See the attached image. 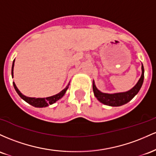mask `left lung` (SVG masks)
<instances>
[{
	"label": "left lung",
	"mask_w": 156,
	"mask_h": 156,
	"mask_svg": "<svg viewBox=\"0 0 156 156\" xmlns=\"http://www.w3.org/2000/svg\"><path fill=\"white\" fill-rule=\"evenodd\" d=\"M141 70H142V73H141V76L139 82L131 90H128V91L113 94H105V93L99 91L94 83H93V90H94V95L100 102L106 105L118 107L129 102L139 93V90L142 86L144 77V69L143 65H141Z\"/></svg>",
	"instance_id": "obj_1"
}]
</instances>
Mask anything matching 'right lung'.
Masks as SVG:
<instances>
[{
  "instance_id": "add662e5",
  "label": "right lung",
  "mask_w": 156,
  "mask_h": 156,
  "mask_svg": "<svg viewBox=\"0 0 156 156\" xmlns=\"http://www.w3.org/2000/svg\"><path fill=\"white\" fill-rule=\"evenodd\" d=\"M14 62H15V59L13 61V64H12V76L13 77V69H14ZM13 85L15 87L16 92L18 94V95L23 99L24 101H26V102H28L29 104H30L31 105L36 107V108H43V107H47L48 106V105H51L53 103H55V101L59 100V99H61L64 96L65 93H66L67 89L69 88V84L67 85V87L66 88L63 89L61 92H59V94H56L55 96H52L50 97H46V98H31V97H27L26 96L23 95L20 93V90L17 89V87L15 85V83L13 82Z\"/></svg>"
}]
</instances>
